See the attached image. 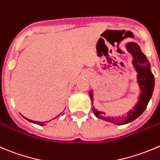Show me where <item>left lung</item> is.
Instances as JSON below:
<instances>
[{
    "label": "left lung",
    "mask_w": 160,
    "mask_h": 160,
    "mask_svg": "<svg viewBox=\"0 0 160 160\" xmlns=\"http://www.w3.org/2000/svg\"><path fill=\"white\" fill-rule=\"evenodd\" d=\"M127 49L129 53H131L134 57L133 65L136 68V70L138 72V83L142 91V93L139 96V101L136 104L133 110H131L128 112L125 119L121 117H104L103 114L105 113L98 111L95 108H93V112L98 118L118 125H123L131 123L142 114L151 98L155 85L154 76L152 75L150 70L149 62L146 56L142 52L140 47L136 43L130 42L127 44ZM89 95L91 97V102L93 103V94L91 91H90Z\"/></svg>",
    "instance_id": "8db88e82"
}]
</instances>
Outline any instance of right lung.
<instances>
[{
	"mask_svg": "<svg viewBox=\"0 0 160 160\" xmlns=\"http://www.w3.org/2000/svg\"><path fill=\"white\" fill-rule=\"evenodd\" d=\"M62 114V113H61ZM60 114V115H61ZM59 115V116H60ZM23 117H24V116H23ZM25 119H27L28 121H29V122H31V123H36V124H38V125H41V126H44V125H45V123H48V122H49V121H47V122H38V121H34V120H31V119H27V118H26V117H24Z\"/></svg>",
	"mask_w": 160,
	"mask_h": 160,
	"instance_id": "right-lung-1",
	"label": "right lung"
}]
</instances>
